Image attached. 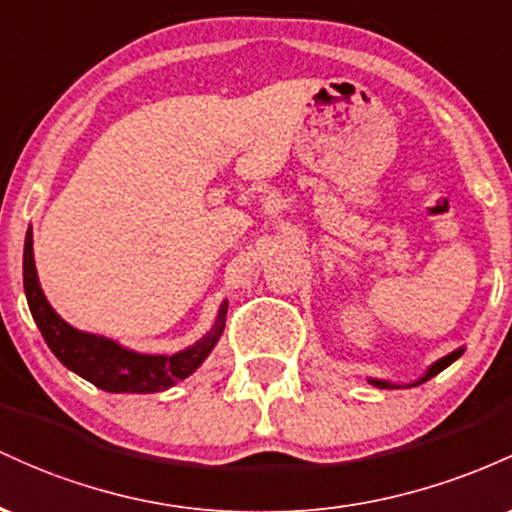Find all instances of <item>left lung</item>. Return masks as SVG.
<instances>
[{"mask_svg":"<svg viewBox=\"0 0 512 512\" xmlns=\"http://www.w3.org/2000/svg\"><path fill=\"white\" fill-rule=\"evenodd\" d=\"M459 355H462V350H455V353H450V355H445V358H442V360H438V363H435L433 367H430V370L426 372V377H421V382H426V380H430V377H435V375H438V372H442V370H445V367L447 365H452V363H455V360L459 358ZM372 384H377V387H389V384L387 382H380V380H370Z\"/></svg>","mask_w":512,"mask_h":512,"instance_id":"obj_1","label":"left lung"}]
</instances>
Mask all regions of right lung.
Returning <instances> with one entry per match:
<instances>
[{
	"instance_id": "right-lung-1",
	"label": "right lung",
	"mask_w": 512,
	"mask_h": 512,
	"mask_svg": "<svg viewBox=\"0 0 512 512\" xmlns=\"http://www.w3.org/2000/svg\"><path fill=\"white\" fill-rule=\"evenodd\" d=\"M24 290L28 307L36 319L45 343L53 350L62 365L70 367L79 377L89 380L94 387L113 394H152L164 392L174 387L176 382L186 380L188 375L208 358L215 348L217 338L222 336L227 317V302L220 307V317L212 331L191 348L181 350L176 355H142L118 346L116 341H108L94 333H84L72 329L67 321H62L45 300L43 290L38 285L36 263H33V237L26 234L24 246Z\"/></svg>"
}]
</instances>
